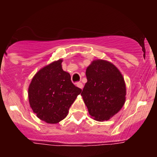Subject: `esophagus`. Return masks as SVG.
<instances>
[{"mask_svg": "<svg viewBox=\"0 0 157 157\" xmlns=\"http://www.w3.org/2000/svg\"><path fill=\"white\" fill-rule=\"evenodd\" d=\"M76 86H77V87H79L80 89H83V83H80V82H78V83H76Z\"/></svg>", "mask_w": 157, "mask_h": 157, "instance_id": "obj_1", "label": "esophagus"}]
</instances>
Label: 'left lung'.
Wrapping results in <instances>:
<instances>
[{"mask_svg": "<svg viewBox=\"0 0 157 157\" xmlns=\"http://www.w3.org/2000/svg\"><path fill=\"white\" fill-rule=\"evenodd\" d=\"M87 82L81 93L89 114L94 120L108 121L125 102L126 85L120 71L112 63L94 60L86 70Z\"/></svg>", "mask_w": 157, "mask_h": 157, "instance_id": "1", "label": "left lung"}]
</instances>
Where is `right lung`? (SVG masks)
I'll return each instance as SVG.
<instances>
[{"mask_svg":"<svg viewBox=\"0 0 157 157\" xmlns=\"http://www.w3.org/2000/svg\"><path fill=\"white\" fill-rule=\"evenodd\" d=\"M62 61L59 59L41 68L28 89L30 107L39 119L48 124H57L65 118L81 93V89L71 82L69 73L62 69Z\"/></svg>","mask_w":157,"mask_h":157,"instance_id":"add662e5","label":"right lung"}]
</instances>
